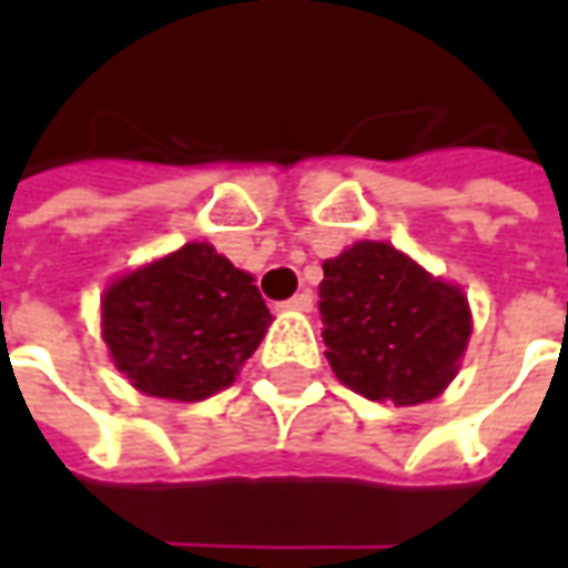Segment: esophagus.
Segmentation results:
<instances>
[{
  "label": "esophagus",
  "mask_w": 568,
  "mask_h": 568,
  "mask_svg": "<svg viewBox=\"0 0 568 568\" xmlns=\"http://www.w3.org/2000/svg\"><path fill=\"white\" fill-rule=\"evenodd\" d=\"M283 307L285 310H313V295L310 292H297L295 297H288V301H283Z\"/></svg>",
  "instance_id": "esophagus-1"
}]
</instances>
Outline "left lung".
Returning a JSON list of instances; mask_svg holds the SVG:
<instances>
[{
  "instance_id": "1",
  "label": "left lung",
  "mask_w": 568,
  "mask_h": 568,
  "mask_svg": "<svg viewBox=\"0 0 568 568\" xmlns=\"http://www.w3.org/2000/svg\"><path fill=\"white\" fill-rule=\"evenodd\" d=\"M325 358L371 402L423 405L447 389L471 334L463 288L389 243L362 240L322 264Z\"/></svg>"
}]
</instances>
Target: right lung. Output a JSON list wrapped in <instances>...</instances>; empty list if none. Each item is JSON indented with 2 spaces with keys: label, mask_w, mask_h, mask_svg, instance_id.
I'll return each instance as SVG.
<instances>
[{
  "label": "right lung",
  "mask_w": 568,
  "mask_h": 568,
  "mask_svg": "<svg viewBox=\"0 0 568 568\" xmlns=\"http://www.w3.org/2000/svg\"><path fill=\"white\" fill-rule=\"evenodd\" d=\"M271 320L255 280L210 243H185L103 295L115 368L140 393L173 402H203L231 386Z\"/></svg>",
  "instance_id": "obj_1"
}]
</instances>
